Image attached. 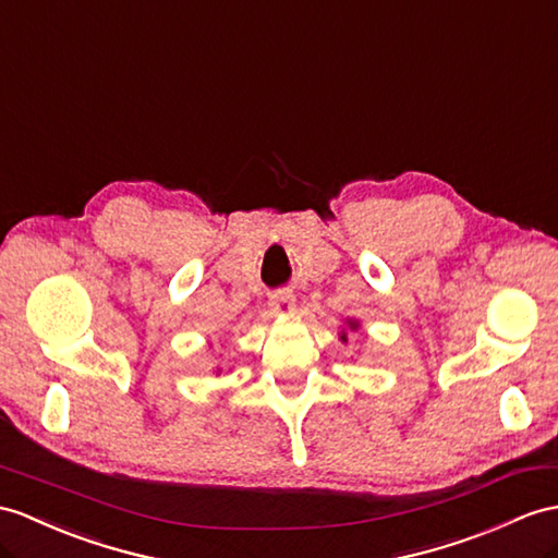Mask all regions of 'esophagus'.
I'll use <instances>...</instances> for the list:
<instances>
[{
	"label": "esophagus",
	"instance_id": "1",
	"mask_svg": "<svg viewBox=\"0 0 558 558\" xmlns=\"http://www.w3.org/2000/svg\"><path fill=\"white\" fill-rule=\"evenodd\" d=\"M269 310L275 312V315L289 317V315H293V312H295V298L289 291H279V293L271 295Z\"/></svg>",
	"mask_w": 558,
	"mask_h": 558
}]
</instances>
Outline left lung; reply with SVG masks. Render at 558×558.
Instances as JSON below:
<instances>
[{"mask_svg": "<svg viewBox=\"0 0 558 558\" xmlns=\"http://www.w3.org/2000/svg\"><path fill=\"white\" fill-rule=\"evenodd\" d=\"M360 329V319L355 317H348L341 326V331H338V341L341 343H348V331H357Z\"/></svg>", "mask_w": 558, "mask_h": 558, "instance_id": "left-lung-1", "label": "left lung"}]
</instances>
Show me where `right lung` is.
Here are the masks:
<instances>
[{"mask_svg":"<svg viewBox=\"0 0 558 558\" xmlns=\"http://www.w3.org/2000/svg\"><path fill=\"white\" fill-rule=\"evenodd\" d=\"M213 374H215V376H220V374H222V366H217V369H215Z\"/></svg>","mask_w":558,"mask_h":558,"instance_id":"add662e5","label":"right lung"}]
</instances>
